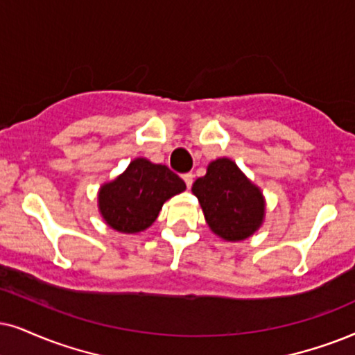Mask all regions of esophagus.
Masks as SVG:
<instances>
[{
	"label": "esophagus",
	"mask_w": 355,
	"mask_h": 355,
	"mask_svg": "<svg viewBox=\"0 0 355 355\" xmlns=\"http://www.w3.org/2000/svg\"><path fill=\"white\" fill-rule=\"evenodd\" d=\"M183 182H185L187 188H190L191 183H193V173H185V175H183Z\"/></svg>",
	"instance_id": "1"
}]
</instances>
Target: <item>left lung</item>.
<instances>
[{"mask_svg":"<svg viewBox=\"0 0 355 355\" xmlns=\"http://www.w3.org/2000/svg\"><path fill=\"white\" fill-rule=\"evenodd\" d=\"M213 234L227 242L254 236L266 219V196L237 167L221 157L206 167V175L191 187Z\"/></svg>","mask_w":355,"mask_h":355,"instance_id":"8db88e82","label":"left lung"}]
</instances>
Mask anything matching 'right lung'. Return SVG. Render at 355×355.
Masks as SVG:
<instances>
[{
	"mask_svg": "<svg viewBox=\"0 0 355 355\" xmlns=\"http://www.w3.org/2000/svg\"><path fill=\"white\" fill-rule=\"evenodd\" d=\"M185 190V182L168 167L137 157L100 187L98 211L111 230L137 234L152 226L165 201Z\"/></svg>",
	"mask_w": 355,
	"mask_h": 355,
	"instance_id": "obj_1",
	"label": "right lung"
}]
</instances>
